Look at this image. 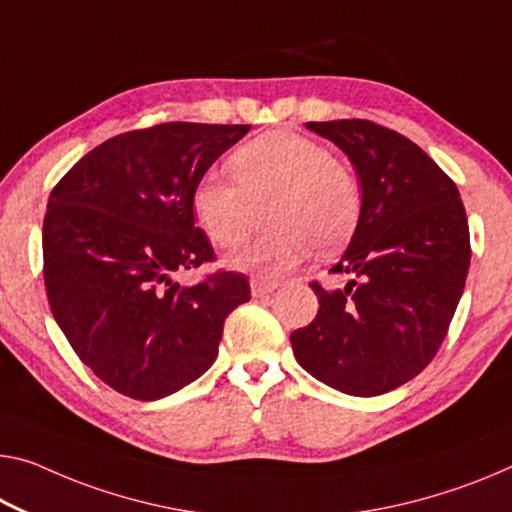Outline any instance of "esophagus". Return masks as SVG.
<instances>
[{
	"label": "esophagus",
	"mask_w": 512,
	"mask_h": 512,
	"mask_svg": "<svg viewBox=\"0 0 512 512\" xmlns=\"http://www.w3.org/2000/svg\"><path fill=\"white\" fill-rule=\"evenodd\" d=\"M279 288L277 281H265V279H251V295L254 297H267Z\"/></svg>",
	"instance_id": "obj_1"
}]
</instances>
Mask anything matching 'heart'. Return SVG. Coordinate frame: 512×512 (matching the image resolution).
Segmentation results:
<instances>
[{"mask_svg":"<svg viewBox=\"0 0 512 512\" xmlns=\"http://www.w3.org/2000/svg\"><path fill=\"white\" fill-rule=\"evenodd\" d=\"M232 178L208 171L192 190L196 222L217 247L247 238L256 206L270 196V231L229 256V265L274 279L320 249L343 245L357 229L364 194L348 164L293 130L263 132L231 155Z\"/></svg>","mask_w":512,"mask_h":512,"instance_id":"obj_1","label":"heart"}]
</instances>
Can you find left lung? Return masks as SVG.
<instances>
[{
	"instance_id": "obj_1",
	"label": "left lung",
	"mask_w": 512,
	"mask_h": 512,
	"mask_svg": "<svg viewBox=\"0 0 512 512\" xmlns=\"http://www.w3.org/2000/svg\"><path fill=\"white\" fill-rule=\"evenodd\" d=\"M306 128L350 157L364 206L329 270L350 281L336 290L311 283L318 316L290 343L327 387L380 396L419 375L446 338L471 261L467 212L453 180L398 132L361 119Z\"/></svg>"
}]
</instances>
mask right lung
<instances>
[{
	"instance_id": "1",
	"label": "right lung",
	"mask_w": 512,
	"mask_h": 512,
	"mask_svg": "<svg viewBox=\"0 0 512 512\" xmlns=\"http://www.w3.org/2000/svg\"><path fill=\"white\" fill-rule=\"evenodd\" d=\"M249 125L162 123L123 132L59 180L43 222L52 316L86 366L114 391L157 400L217 359L224 320L249 302L245 274L196 286L176 274L215 261L194 224L192 190Z\"/></svg>"
}]
</instances>
